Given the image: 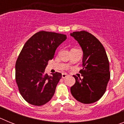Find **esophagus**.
I'll return each mask as SVG.
<instances>
[{
  "label": "esophagus",
  "mask_w": 124,
  "mask_h": 124,
  "mask_svg": "<svg viewBox=\"0 0 124 124\" xmlns=\"http://www.w3.org/2000/svg\"><path fill=\"white\" fill-rule=\"evenodd\" d=\"M67 74L66 73H63L62 74V78H65L66 77H67Z\"/></svg>",
  "instance_id": "obj_1"
}]
</instances>
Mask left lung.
Here are the masks:
<instances>
[{"label": "left lung", "instance_id": "left-lung-1", "mask_svg": "<svg viewBox=\"0 0 124 124\" xmlns=\"http://www.w3.org/2000/svg\"><path fill=\"white\" fill-rule=\"evenodd\" d=\"M70 35L77 40L83 51V68L79 71L83 78L74 76L76 83L71 87V93L80 102H95L104 95L110 79L106 50L101 43L87 31H74Z\"/></svg>", "mask_w": 124, "mask_h": 124}]
</instances>
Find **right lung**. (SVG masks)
<instances>
[{
	"label": "right lung",
	"mask_w": 124,
	"mask_h": 124,
	"mask_svg": "<svg viewBox=\"0 0 124 124\" xmlns=\"http://www.w3.org/2000/svg\"><path fill=\"white\" fill-rule=\"evenodd\" d=\"M64 34L40 31L28 39L15 64V79L20 94L27 102L40 106L51 100L61 73H45L48 62L66 39Z\"/></svg>",
	"instance_id": "obj_1"
}]
</instances>
